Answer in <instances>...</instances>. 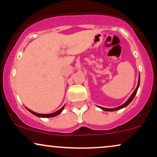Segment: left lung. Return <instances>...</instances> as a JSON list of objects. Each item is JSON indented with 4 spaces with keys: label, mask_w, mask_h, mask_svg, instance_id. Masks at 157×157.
<instances>
[{
    "label": "left lung",
    "mask_w": 157,
    "mask_h": 157,
    "mask_svg": "<svg viewBox=\"0 0 157 157\" xmlns=\"http://www.w3.org/2000/svg\"><path fill=\"white\" fill-rule=\"evenodd\" d=\"M139 85H140V77H139V80H138V84H137V88H136V89L135 90V91L133 92V94H132V96H131V97H129V99H128L127 101H126V102L124 104V105H121V106L118 107H116V108H113V109L105 108V107H100V108H101V109H104V110H105V111H116V110H118V109H120L123 108V107H126V106H127L128 105H129V104L130 102H131L132 101L133 99H134V97H135L136 94H137V89H138V88H139Z\"/></svg>",
    "instance_id": "left-lung-1"
}]
</instances>
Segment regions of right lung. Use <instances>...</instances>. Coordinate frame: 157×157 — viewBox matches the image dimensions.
Segmentation results:
<instances>
[{
    "label": "right lung",
    "mask_w": 157,
    "mask_h": 157,
    "mask_svg": "<svg viewBox=\"0 0 157 157\" xmlns=\"http://www.w3.org/2000/svg\"><path fill=\"white\" fill-rule=\"evenodd\" d=\"M63 107H64V106L62 107V108H60L59 110L56 111V112H55L53 113H50V114H39V113H36L33 112V111L31 110V109H28V108L27 109H28V111H30V112L32 113V114L35 115V116H36L38 117H41V118H50V117H54V116H58V114H60V113H61V111L63 110Z\"/></svg>",
    "instance_id": "1"
}]
</instances>
